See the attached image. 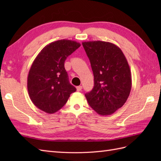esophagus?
<instances>
[{
	"label": "esophagus",
	"instance_id": "obj_1",
	"mask_svg": "<svg viewBox=\"0 0 161 161\" xmlns=\"http://www.w3.org/2000/svg\"><path fill=\"white\" fill-rule=\"evenodd\" d=\"M81 89H82V86H77V91H81Z\"/></svg>",
	"mask_w": 161,
	"mask_h": 161
}]
</instances>
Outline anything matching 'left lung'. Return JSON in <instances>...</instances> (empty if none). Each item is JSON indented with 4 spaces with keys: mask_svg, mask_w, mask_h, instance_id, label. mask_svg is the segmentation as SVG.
<instances>
[{
    "mask_svg": "<svg viewBox=\"0 0 161 161\" xmlns=\"http://www.w3.org/2000/svg\"><path fill=\"white\" fill-rule=\"evenodd\" d=\"M94 75V87L85 94L88 103L101 115L114 114L125 104L132 81L129 64L115 44L93 41L82 43Z\"/></svg>",
    "mask_w": 161,
    "mask_h": 161,
    "instance_id": "1",
    "label": "left lung"
}]
</instances>
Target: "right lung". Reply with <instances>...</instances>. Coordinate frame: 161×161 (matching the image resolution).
<instances>
[{"instance_id": "add662e5", "label": "right lung", "mask_w": 161, "mask_h": 161, "mask_svg": "<svg viewBox=\"0 0 161 161\" xmlns=\"http://www.w3.org/2000/svg\"><path fill=\"white\" fill-rule=\"evenodd\" d=\"M80 46L75 41L58 40L44 47L34 60L28 76V91L30 100L40 110L54 114L76 91L68 80L64 62Z\"/></svg>"}]
</instances>
